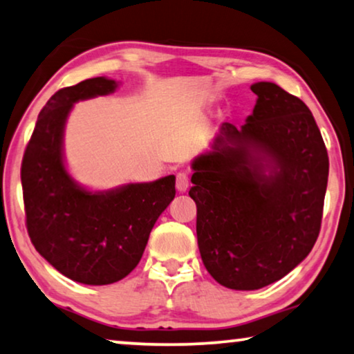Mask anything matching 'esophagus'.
<instances>
[{
  "label": "esophagus",
  "instance_id": "obj_1",
  "mask_svg": "<svg viewBox=\"0 0 354 354\" xmlns=\"http://www.w3.org/2000/svg\"><path fill=\"white\" fill-rule=\"evenodd\" d=\"M176 187L178 192L185 193L189 187V178L185 172H178L176 176Z\"/></svg>",
  "mask_w": 354,
  "mask_h": 354
}]
</instances>
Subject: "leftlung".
<instances>
[{"instance_id": "obj_1", "label": "left lung", "mask_w": 354, "mask_h": 354, "mask_svg": "<svg viewBox=\"0 0 354 354\" xmlns=\"http://www.w3.org/2000/svg\"><path fill=\"white\" fill-rule=\"evenodd\" d=\"M250 89L259 97L252 115L241 127L223 122L212 150L194 160L188 192L203 263L234 290L265 288L310 254L329 176L308 106L274 83Z\"/></svg>"}]
</instances>
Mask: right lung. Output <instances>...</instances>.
<instances>
[{
  "mask_svg": "<svg viewBox=\"0 0 354 354\" xmlns=\"http://www.w3.org/2000/svg\"><path fill=\"white\" fill-rule=\"evenodd\" d=\"M116 86L99 76L55 92L38 115L20 167L35 249L66 278L91 286L116 283L136 268L153 225L176 196L174 176L91 193L66 174L62 137L71 106Z\"/></svg>",
  "mask_w": 354,
  "mask_h": 354,
  "instance_id": "right-lung-1",
  "label": "right lung"
}]
</instances>
